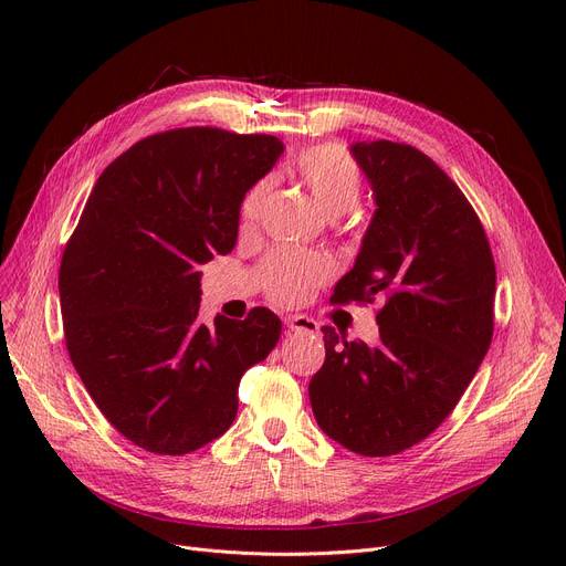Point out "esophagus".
Returning a JSON list of instances; mask_svg holds the SVG:
<instances>
[{
    "instance_id": "obj_1",
    "label": "esophagus",
    "mask_w": 566,
    "mask_h": 566,
    "mask_svg": "<svg viewBox=\"0 0 566 566\" xmlns=\"http://www.w3.org/2000/svg\"><path fill=\"white\" fill-rule=\"evenodd\" d=\"M284 325L289 331H303L310 335H318V323L305 314H289L284 316Z\"/></svg>"
}]
</instances>
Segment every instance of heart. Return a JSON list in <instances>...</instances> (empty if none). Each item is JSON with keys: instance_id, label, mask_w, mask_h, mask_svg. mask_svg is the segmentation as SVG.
Listing matches in <instances>:
<instances>
[{"instance_id": "obj_1", "label": "heart", "mask_w": 566, "mask_h": 566, "mask_svg": "<svg viewBox=\"0 0 566 566\" xmlns=\"http://www.w3.org/2000/svg\"><path fill=\"white\" fill-rule=\"evenodd\" d=\"M291 167L325 216H344L358 203L363 174L344 148L333 144L310 146L293 158ZM268 190H271L268 178L248 190L241 203V216L245 222H254L259 218ZM325 277H328V263L316 254L277 252L263 265V286L268 295L284 305L307 301L312 289Z\"/></svg>"}]
</instances>
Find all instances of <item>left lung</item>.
Segmentation results:
<instances>
[{
	"instance_id": "left-lung-1",
	"label": "left lung",
	"mask_w": 566,
	"mask_h": 566,
	"mask_svg": "<svg viewBox=\"0 0 566 566\" xmlns=\"http://www.w3.org/2000/svg\"><path fill=\"white\" fill-rule=\"evenodd\" d=\"M376 211L331 303L382 301L378 342L323 325L310 380L323 433L363 457H392L433 433L478 374L493 337L495 263L484 227L429 156L388 139L350 144Z\"/></svg>"
}]
</instances>
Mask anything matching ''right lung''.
I'll list each match as a JSON object with an SVG mask.
<instances>
[{
    "label": "right lung",
    "instance_id": "right-lung-1",
    "mask_svg": "<svg viewBox=\"0 0 566 566\" xmlns=\"http://www.w3.org/2000/svg\"><path fill=\"white\" fill-rule=\"evenodd\" d=\"M273 135L176 128L133 144L96 181L59 268L66 348L107 422L181 457L235 420L238 382L282 321L199 318V265L229 254L245 192L273 169Z\"/></svg>",
    "mask_w": 566,
    "mask_h": 566
}]
</instances>
